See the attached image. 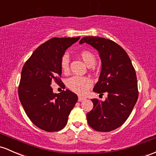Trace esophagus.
<instances>
[{
    "label": "esophagus",
    "instance_id": "1",
    "mask_svg": "<svg viewBox=\"0 0 156 156\" xmlns=\"http://www.w3.org/2000/svg\"><path fill=\"white\" fill-rule=\"evenodd\" d=\"M85 99H86V98H85L79 96V97H78V101H84Z\"/></svg>",
    "mask_w": 156,
    "mask_h": 156
}]
</instances>
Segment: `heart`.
<instances>
[{
  "instance_id": "b5f03b06",
  "label": "heart",
  "mask_w": 156,
  "mask_h": 156,
  "mask_svg": "<svg viewBox=\"0 0 156 156\" xmlns=\"http://www.w3.org/2000/svg\"><path fill=\"white\" fill-rule=\"evenodd\" d=\"M80 57L83 60V62L88 66H92L96 62V58L93 52L91 51L83 49L79 53ZM69 58L68 55L65 54L62 56L61 60V67L63 72L66 73L69 70ZM92 80L87 77L73 76L68 79L66 82L68 88L73 92L83 95L88 91L89 88L92 86Z\"/></svg>"
}]
</instances>
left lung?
<instances>
[{"instance_id":"8db88e82","label":"left lung","mask_w":156,"mask_h":156,"mask_svg":"<svg viewBox=\"0 0 156 156\" xmlns=\"http://www.w3.org/2000/svg\"><path fill=\"white\" fill-rule=\"evenodd\" d=\"M79 43H87L98 51L102 68L93 91L107 93L104 101L92 99L93 108L87 114V122L96 131L114 130L129 118L138 100L136 70L126 51L109 39L87 36Z\"/></svg>"}]
</instances>
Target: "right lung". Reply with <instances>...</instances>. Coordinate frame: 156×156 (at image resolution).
<instances>
[{
    "label": "right lung",
    "mask_w": 156,
    "mask_h": 156,
    "mask_svg": "<svg viewBox=\"0 0 156 156\" xmlns=\"http://www.w3.org/2000/svg\"><path fill=\"white\" fill-rule=\"evenodd\" d=\"M77 37H53L34 51L21 71L18 95L26 114L40 129L47 132L62 129L75 107L78 96L69 90L53 93L50 84L61 86V60L64 52L79 40Z\"/></svg>",
    "instance_id": "right-lung-1"
}]
</instances>
